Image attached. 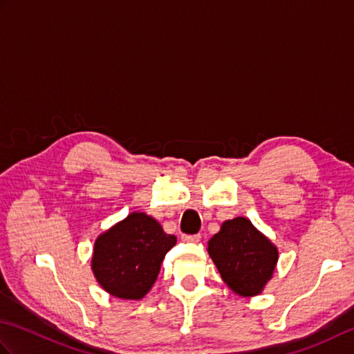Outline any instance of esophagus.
Listing matches in <instances>:
<instances>
[{
    "instance_id": "1",
    "label": "esophagus",
    "mask_w": 354,
    "mask_h": 354,
    "mask_svg": "<svg viewBox=\"0 0 354 354\" xmlns=\"http://www.w3.org/2000/svg\"><path fill=\"white\" fill-rule=\"evenodd\" d=\"M184 242H190V243H198L201 240V234H184L183 236Z\"/></svg>"
}]
</instances>
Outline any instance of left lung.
<instances>
[{"instance_id":"obj_1","label":"left lung","mask_w":354,"mask_h":354,"mask_svg":"<svg viewBox=\"0 0 354 354\" xmlns=\"http://www.w3.org/2000/svg\"><path fill=\"white\" fill-rule=\"evenodd\" d=\"M208 254L222 280L242 297L261 292L278 260L277 248L245 217L223 222L209 239Z\"/></svg>"}]
</instances>
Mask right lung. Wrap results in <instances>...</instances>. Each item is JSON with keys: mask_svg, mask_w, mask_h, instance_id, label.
<instances>
[{"mask_svg": "<svg viewBox=\"0 0 354 354\" xmlns=\"http://www.w3.org/2000/svg\"><path fill=\"white\" fill-rule=\"evenodd\" d=\"M176 237L145 213H132L95 240L93 272L112 297L141 299L160 274Z\"/></svg>", "mask_w": 354, "mask_h": 354, "instance_id": "obj_1", "label": "right lung"}]
</instances>
